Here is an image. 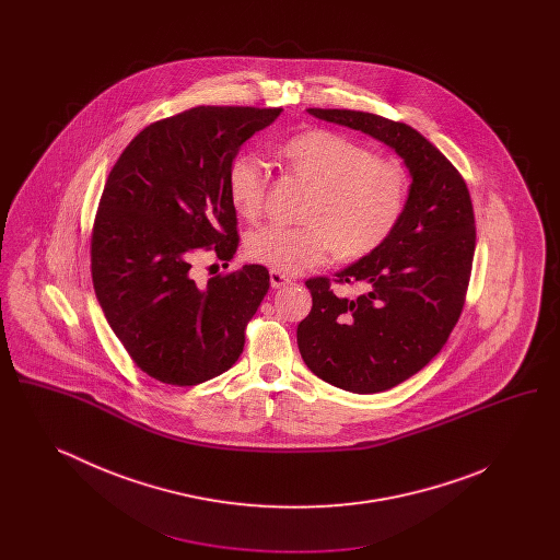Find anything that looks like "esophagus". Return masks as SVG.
<instances>
[{"label":"esophagus","mask_w":560,"mask_h":560,"mask_svg":"<svg viewBox=\"0 0 560 560\" xmlns=\"http://www.w3.org/2000/svg\"><path fill=\"white\" fill-rule=\"evenodd\" d=\"M292 283V279L285 275V272H279V270H270V285L275 288V290H279V288H285V285H290Z\"/></svg>","instance_id":"1"}]
</instances>
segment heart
Here are the masks:
<instances>
[{"label": "heart", "instance_id": "obj_1", "mask_svg": "<svg viewBox=\"0 0 560 560\" xmlns=\"http://www.w3.org/2000/svg\"><path fill=\"white\" fill-rule=\"evenodd\" d=\"M288 172L311 185L302 226L267 224L247 235V256L279 272L319 267L334 254L363 260L399 229L409 201L402 165L373 158L345 133L306 130L281 147ZM268 174L254 155H237L226 170L229 199L245 220H256L267 201Z\"/></svg>", "mask_w": 560, "mask_h": 560}]
</instances>
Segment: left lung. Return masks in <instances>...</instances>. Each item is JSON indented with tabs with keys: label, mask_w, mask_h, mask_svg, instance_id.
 I'll use <instances>...</instances> for the list:
<instances>
[{
	"label": "left lung",
	"mask_w": 560,
	"mask_h": 560,
	"mask_svg": "<svg viewBox=\"0 0 560 560\" xmlns=\"http://www.w3.org/2000/svg\"><path fill=\"white\" fill-rule=\"evenodd\" d=\"M308 113L382 140L411 174L395 235L334 281L308 279L313 308L298 325L311 372L348 393H382L428 365L462 315L477 245L470 190L452 161L407 124L348 108ZM331 282L363 284L364 292L336 296Z\"/></svg>",
	"instance_id": "1"
}]
</instances>
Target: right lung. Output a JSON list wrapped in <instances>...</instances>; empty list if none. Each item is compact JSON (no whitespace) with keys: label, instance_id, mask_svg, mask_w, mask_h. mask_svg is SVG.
<instances>
[{"label":"right lung","instance_id":"right-lung-1","mask_svg":"<svg viewBox=\"0 0 560 560\" xmlns=\"http://www.w3.org/2000/svg\"><path fill=\"white\" fill-rule=\"evenodd\" d=\"M281 110L188 108L136 133L108 174L90 241L94 292L136 368L163 384H201L243 352L267 268L245 265L201 288L190 265L199 249L235 256L226 170Z\"/></svg>","mask_w":560,"mask_h":560}]
</instances>
